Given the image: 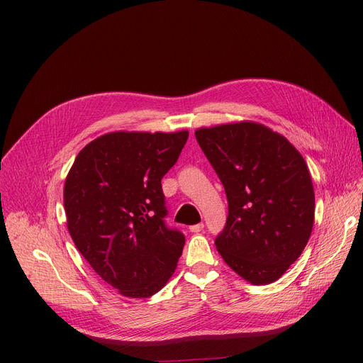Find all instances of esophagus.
I'll return each instance as SVG.
<instances>
[{
    "instance_id": "1",
    "label": "esophagus",
    "mask_w": 363,
    "mask_h": 363,
    "mask_svg": "<svg viewBox=\"0 0 363 363\" xmlns=\"http://www.w3.org/2000/svg\"><path fill=\"white\" fill-rule=\"evenodd\" d=\"M203 228H204V225H203V223H197V225H193V226H189V231H191V233H194V234H197V233L203 231Z\"/></svg>"
}]
</instances>
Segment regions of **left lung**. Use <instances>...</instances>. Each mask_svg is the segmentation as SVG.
I'll list each match as a JSON object with an SVG mask.
<instances>
[{"mask_svg":"<svg viewBox=\"0 0 363 363\" xmlns=\"http://www.w3.org/2000/svg\"><path fill=\"white\" fill-rule=\"evenodd\" d=\"M196 138L228 200L218 252L255 285L277 281L312 233L315 193L306 162L279 133L253 122L201 128Z\"/></svg>","mask_w":363,"mask_h":363,"instance_id":"8db88e82","label":"left lung"}]
</instances>
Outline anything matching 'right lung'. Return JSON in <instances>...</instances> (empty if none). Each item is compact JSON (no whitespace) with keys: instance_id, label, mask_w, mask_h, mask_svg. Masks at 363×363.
Masks as SVG:
<instances>
[{"instance_id":"right-lung-1","label":"right lung","mask_w":363,"mask_h":363,"mask_svg":"<svg viewBox=\"0 0 363 363\" xmlns=\"http://www.w3.org/2000/svg\"><path fill=\"white\" fill-rule=\"evenodd\" d=\"M186 140V130L106 133L81 150L66 178L76 249L126 297L156 294L182 255L184 234L166 223L162 178Z\"/></svg>"}]
</instances>
